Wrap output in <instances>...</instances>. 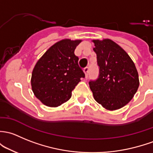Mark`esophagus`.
Returning a JSON list of instances; mask_svg holds the SVG:
<instances>
[{"label":"esophagus","mask_w":153,"mask_h":153,"mask_svg":"<svg viewBox=\"0 0 153 153\" xmlns=\"http://www.w3.org/2000/svg\"><path fill=\"white\" fill-rule=\"evenodd\" d=\"M89 69L88 68V67H86V68H85L84 70H83V72H84V73H85V77H86V78H88V75H89Z\"/></svg>","instance_id":"34e87169"}]
</instances>
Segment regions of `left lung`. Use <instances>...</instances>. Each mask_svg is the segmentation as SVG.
I'll list each match as a JSON object with an SVG mask.
<instances>
[{"label":"left lung","instance_id":"8db88e82","mask_svg":"<svg viewBox=\"0 0 153 153\" xmlns=\"http://www.w3.org/2000/svg\"><path fill=\"white\" fill-rule=\"evenodd\" d=\"M97 54L99 76L89 82L94 100L107 110L128 103L139 86V75L128 54L109 39L92 40Z\"/></svg>","mask_w":153,"mask_h":153}]
</instances>
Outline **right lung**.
<instances>
[{
	"label": "right lung",
	"mask_w": 153,
	"mask_h": 153,
	"mask_svg": "<svg viewBox=\"0 0 153 153\" xmlns=\"http://www.w3.org/2000/svg\"><path fill=\"white\" fill-rule=\"evenodd\" d=\"M82 40L69 39L58 42L42 56L32 72L33 94L44 105L58 107L67 102L72 91L84 78L75 50Z\"/></svg>",
	"instance_id": "obj_1"
}]
</instances>
